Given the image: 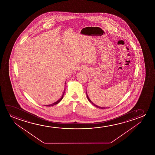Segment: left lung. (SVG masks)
I'll return each mask as SVG.
<instances>
[{"label": "left lung", "mask_w": 155, "mask_h": 155, "mask_svg": "<svg viewBox=\"0 0 155 155\" xmlns=\"http://www.w3.org/2000/svg\"><path fill=\"white\" fill-rule=\"evenodd\" d=\"M86 95H87V99H88V100L89 101V102H91V104H93V105L94 106H95V107H97V108H102V109H103V108H105V107H100V106H97V105H95V104H94V103H93V102H91V100L89 99V98L88 97V95H87V93H86Z\"/></svg>", "instance_id": "obj_1"}]
</instances>
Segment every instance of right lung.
<instances>
[{
  "mask_svg": "<svg viewBox=\"0 0 155 155\" xmlns=\"http://www.w3.org/2000/svg\"><path fill=\"white\" fill-rule=\"evenodd\" d=\"M65 84H66V83H65ZM65 89H64V93H63V95H62V96L60 98L59 100H58V101H57V102H54V103H53V104H50V105H45L46 106H53V105H56V104H58L61 101L62 99L63 98V97H64V92H65Z\"/></svg>",
  "mask_w": 155,
  "mask_h": 155,
  "instance_id": "add662e5",
  "label": "right lung"
}]
</instances>
